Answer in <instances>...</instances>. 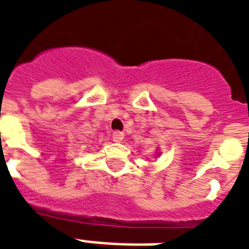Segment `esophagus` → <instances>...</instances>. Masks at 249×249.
<instances>
[{
	"mask_svg": "<svg viewBox=\"0 0 249 249\" xmlns=\"http://www.w3.org/2000/svg\"><path fill=\"white\" fill-rule=\"evenodd\" d=\"M112 140H113L114 142H121V141L124 140V133L116 130V132H113V135H112Z\"/></svg>",
	"mask_w": 249,
	"mask_h": 249,
	"instance_id": "1",
	"label": "esophagus"
}]
</instances>
